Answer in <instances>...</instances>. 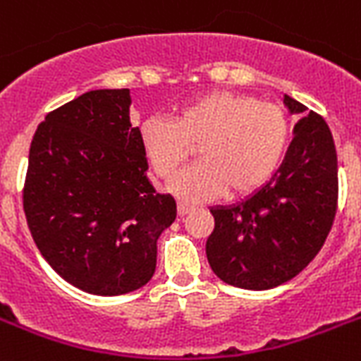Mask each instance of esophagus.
<instances>
[{"instance_id":"esophagus-1","label":"esophagus","mask_w":361,"mask_h":361,"mask_svg":"<svg viewBox=\"0 0 361 361\" xmlns=\"http://www.w3.org/2000/svg\"><path fill=\"white\" fill-rule=\"evenodd\" d=\"M177 210H178V216H180V218H184V216L192 212V207H190V204H186V203H178Z\"/></svg>"}]
</instances>
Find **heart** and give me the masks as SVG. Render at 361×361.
Instances as JSON below:
<instances>
[{
    "label": "heart",
    "instance_id": "1",
    "mask_svg": "<svg viewBox=\"0 0 361 361\" xmlns=\"http://www.w3.org/2000/svg\"><path fill=\"white\" fill-rule=\"evenodd\" d=\"M141 147L158 177L169 178L197 147L199 164L169 184L177 197L201 203L226 192L253 194L272 177L290 141L281 108L255 97L212 91L178 109L175 123L149 117L141 123Z\"/></svg>",
    "mask_w": 361,
    "mask_h": 361
}]
</instances>
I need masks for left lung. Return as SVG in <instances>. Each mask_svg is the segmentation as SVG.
<instances>
[{
  "mask_svg": "<svg viewBox=\"0 0 361 361\" xmlns=\"http://www.w3.org/2000/svg\"><path fill=\"white\" fill-rule=\"evenodd\" d=\"M300 119L281 166L240 203L212 207V272L233 287L274 289L304 270L326 240L337 209V154L321 115L283 97Z\"/></svg>",
  "mask_w": 361,
  "mask_h": 361,
  "instance_id": "1",
  "label": "left lung"
}]
</instances>
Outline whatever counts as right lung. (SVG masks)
<instances>
[{"mask_svg":"<svg viewBox=\"0 0 361 361\" xmlns=\"http://www.w3.org/2000/svg\"><path fill=\"white\" fill-rule=\"evenodd\" d=\"M130 89H97L46 115L33 135L24 210L33 240L65 281L89 295L140 289L157 242L177 218L147 177Z\"/></svg>","mask_w":361,"mask_h":361,"instance_id":"obj_1","label":"right lung"}]
</instances>
